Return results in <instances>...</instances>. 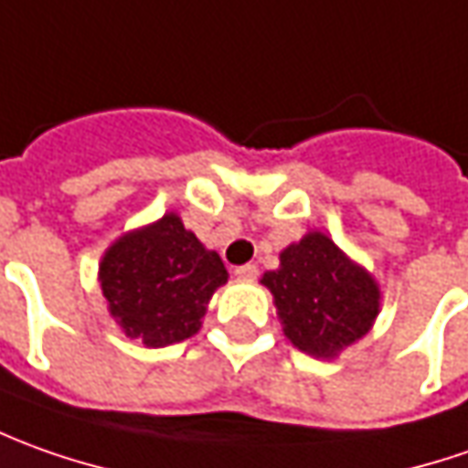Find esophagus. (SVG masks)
<instances>
[{
  "label": "esophagus",
  "mask_w": 468,
  "mask_h": 468,
  "mask_svg": "<svg viewBox=\"0 0 468 468\" xmlns=\"http://www.w3.org/2000/svg\"><path fill=\"white\" fill-rule=\"evenodd\" d=\"M233 274L238 280H256V277H259V269H256V264H243L235 266Z\"/></svg>",
  "instance_id": "1"
}]
</instances>
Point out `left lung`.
Returning a JSON list of instances; mask_svg holds the SVG:
<instances>
[{
	"mask_svg": "<svg viewBox=\"0 0 468 468\" xmlns=\"http://www.w3.org/2000/svg\"><path fill=\"white\" fill-rule=\"evenodd\" d=\"M261 282L274 295L287 339L315 357H334L357 342L378 315V284L324 233L287 246L280 269Z\"/></svg>",
	"mask_w": 468,
	"mask_h": 468,
	"instance_id": "left-lung-1",
	"label": "left lung"
}]
</instances>
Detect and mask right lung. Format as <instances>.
<instances>
[{"instance_id":"add662e5","label":"right lung","mask_w":468,"mask_h":468,"mask_svg":"<svg viewBox=\"0 0 468 468\" xmlns=\"http://www.w3.org/2000/svg\"><path fill=\"white\" fill-rule=\"evenodd\" d=\"M228 269L176 215L119 238L105 250L101 287L126 336L147 346L184 342L202 326Z\"/></svg>"}]
</instances>
